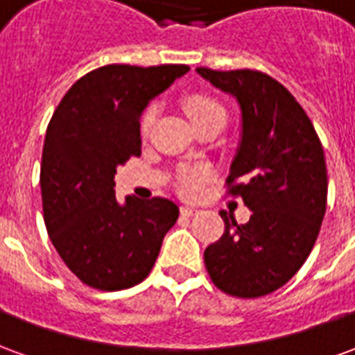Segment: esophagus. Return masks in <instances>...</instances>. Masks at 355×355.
I'll return each mask as SVG.
<instances>
[{
  "label": "esophagus",
  "mask_w": 355,
  "mask_h": 355,
  "mask_svg": "<svg viewBox=\"0 0 355 355\" xmlns=\"http://www.w3.org/2000/svg\"><path fill=\"white\" fill-rule=\"evenodd\" d=\"M196 213H198V209L188 207V205H182V207H180V215L182 216H193Z\"/></svg>",
  "instance_id": "obj_1"
}]
</instances>
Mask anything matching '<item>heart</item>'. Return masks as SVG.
Masks as SVG:
<instances>
[{
  "instance_id": "b5f03b06",
  "label": "heart",
  "mask_w": 355,
  "mask_h": 355,
  "mask_svg": "<svg viewBox=\"0 0 355 355\" xmlns=\"http://www.w3.org/2000/svg\"><path fill=\"white\" fill-rule=\"evenodd\" d=\"M182 108H184L186 116L192 121V125L198 129L201 125L211 123V121H218L223 119L226 121V110L220 102L209 96L205 93H190L182 98ZM155 119L154 108L144 110V114L140 116V132L148 135V131L152 129ZM207 180V171L205 169H192L186 167L178 173L177 177V188L182 196H196L200 192L203 182Z\"/></svg>"
}]
</instances>
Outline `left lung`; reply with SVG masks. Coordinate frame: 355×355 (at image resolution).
<instances>
[{
	"label": "left lung",
	"instance_id": "obj_1",
	"mask_svg": "<svg viewBox=\"0 0 355 355\" xmlns=\"http://www.w3.org/2000/svg\"><path fill=\"white\" fill-rule=\"evenodd\" d=\"M196 72L238 101L241 142L226 184L251 209L245 224L224 213V234L205 249V268L226 295L264 297L297 274L318 239L327 207L323 146L302 106L268 73Z\"/></svg>",
	"mask_w": 355,
	"mask_h": 355
}]
</instances>
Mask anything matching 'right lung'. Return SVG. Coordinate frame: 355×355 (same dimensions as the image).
I'll list each match as a JSON object with an SVG mask.
<instances>
[{
	"label": "right lung",
	"instance_id": "add662e5",
	"mask_svg": "<svg viewBox=\"0 0 355 355\" xmlns=\"http://www.w3.org/2000/svg\"><path fill=\"white\" fill-rule=\"evenodd\" d=\"M186 64H108L85 73L51 117L42 155L43 218L60 259L101 291L129 289L154 268L178 207L165 198L117 203V165L140 155V116Z\"/></svg>",
	"mask_w": 355,
	"mask_h": 355
}]
</instances>
